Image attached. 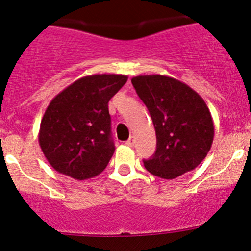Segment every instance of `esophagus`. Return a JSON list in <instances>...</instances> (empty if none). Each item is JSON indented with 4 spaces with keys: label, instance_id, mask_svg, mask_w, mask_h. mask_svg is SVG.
Returning <instances> with one entry per match:
<instances>
[{
    "label": "esophagus",
    "instance_id": "obj_1",
    "mask_svg": "<svg viewBox=\"0 0 251 251\" xmlns=\"http://www.w3.org/2000/svg\"><path fill=\"white\" fill-rule=\"evenodd\" d=\"M126 145H128V147H133V145H134V138H133V137H130L128 140H126Z\"/></svg>",
    "mask_w": 251,
    "mask_h": 251
}]
</instances>
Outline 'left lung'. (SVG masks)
Returning a JSON list of instances; mask_svg holds the SVG:
<instances>
[{"label":"left lung","instance_id":"left-lung-1","mask_svg":"<svg viewBox=\"0 0 251 251\" xmlns=\"http://www.w3.org/2000/svg\"><path fill=\"white\" fill-rule=\"evenodd\" d=\"M131 82L156 130V152L144 161L145 169L166 180L195 169L207 156L214 137L213 120L203 99L169 76H136Z\"/></svg>","mask_w":251,"mask_h":251}]
</instances>
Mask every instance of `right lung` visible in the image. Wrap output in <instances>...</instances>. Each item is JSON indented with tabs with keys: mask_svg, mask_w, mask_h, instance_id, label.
<instances>
[{
	"mask_svg": "<svg viewBox=\"0 0 251 251\" xmlns=\"http://www.w3.org/2000/svg\"><path fill=\"white\" fill-rule=\"evenodd\" d=\"M127 81L115 74L85 76L54 96L40 123L39 145L56 172L87 180L114 153L109 100Z\"/></svg>",
	"mask_w": 251,
	"mask_h": 251,
	"instance_id": "add662e5",
	"label": "right lung"
}]
</instances>
